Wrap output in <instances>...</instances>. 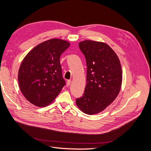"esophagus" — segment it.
<instances>
[{
  "label": "esophagus",
  "mask_w": 151,
  "mask_h": 151,
  "mask_svg": "<svg viewBox=\"0 0 151 151\" xmlns=\"http://www.w3.org/2000/svg\"><path fill=\"white\" fill-rule=\"evenodd\" d=\"M70 83H71V81L70 80H68L67 81V86H69Z\"/></svg>",
  "instance_id": "34e87169"
}]
</instances>
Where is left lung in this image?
<instances>
[{
	"label": "left lung",
	"mask_w": 151,
	"mask_h": 151,
	"mask_svg": "<svg viewBox=\"0 0 151 151\" xmlns=\"http://www.w3.org/2000/svg\"><path fill=\"white\" fill-rule=\"evenodd\" d=\"M87 63L84 93L76 99L81 110L91 115L111 104L120 93L122 83L120 62L113 50L103 42L85 40L79 43Z\"/></svg>",
	"instance_id": "obj_1"
}]
</instances>
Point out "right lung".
Listing matches in <instances>:
<instances>
[{"label": "right lung", "instance_id": "right-lung-1", "mask_svg": "<svg viewBox=\"0 0 151 151\" xmlns=\"http://www.w3.org/2000/svg\"><path fill=\"white\" fill-rule=\"evenodd\" d=\"M70 46L61 39L41 43L26 55L18 71V81L22 94L36 106L52 103L65 84L60 57Z\"/></svg>", "mask_w": 151, "mask_h": 151}]
</instances>
